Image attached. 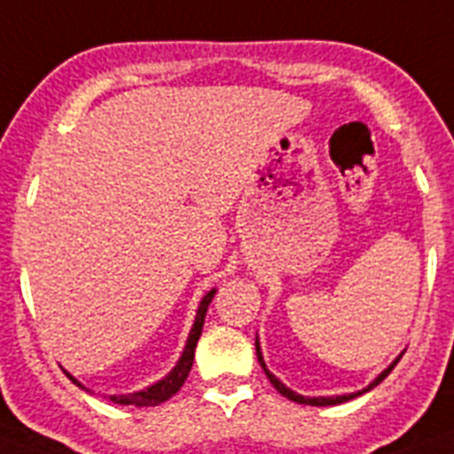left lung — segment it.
Instances as JSON below:
<instances>
[{"mask_svg": "<svg viewBox=\"0 0 454 454\" xmlns=\"http://www.w3.org/2000/svg\"><path fill=\"white\" fill-rule=\"evenodd\" d=\"M255 354H258V361H260V365H262V370H265V374H267V380L271 381V386H274L276 391L281 393L283 397H287V400L297 402V404H310V407H331V404H342V402H347V400H354V397H358V395H361V393H368L370 388H374V386H377V384H381V381H384L386 377H388V374H391V370L395 368V365H397V361H400V358H402V354H400V356H397L395 361H393V364L388 365V368H386L384 372H381L380 377H377V380L372 381V384L368 386V388H364V391H358V393H349V395H333V397H303V395H299V393L290 391V388H287V386L283 384L281 380H276L274 374H271L270 370H267L265 361H262V352H260L258 338H255Z\"/></svg>", "mask_w": 454, "mask_h": 454, "instance_id": "8db88e82", "label": "left lung"}]
</instances>
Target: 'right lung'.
I'll return each mask as SVG.
<instances>
[{"label":"right lung","mask_w":454,"mask_h":454,"mask_svg":"<svg viewBox=\"0 0 454 454\" xmlns=\"http://www.w3.org/2000/svg\"><path fill=\"white\" fill-rule=\"evenodd\" d=\"M215 293H216V290H210V293L200 299L199 310H196L194 326H192V331H189L187 345H184V352H183V356H180L178 364H176V368H173L171 372L164 377V380H160L157 384L148 386V388H144V391L128 393V395H109V402H114V404H134V407H155V404L167 402L168 397L176 395V393L180 391V386L184 384L189 370H192V364H194L196 342H199V338H200V331H203V322H205V313H207V306H210ZM66 374H68V372H66ZM68 377H70V381H73V384H77L80 388H84L80 381L74 380L73 374H68Z\"/></svg>","instance_id":"obj_1"}]
</instances>
